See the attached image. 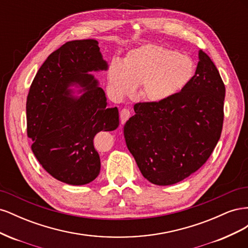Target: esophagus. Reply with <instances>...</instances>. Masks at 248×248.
<instances>
[{"label": "esophagus", "instance_id": "esophagus-1", "mask_svg": "<svg viewBox=\"0 0 248 248\" xmlns=\"http://www.w3.org/2000/svg\"><path fill=\"white\" fill-rule=\"evenodd\" d=\"M129 117H130V110L128 108H123L121 111H120V120H121L122 125L129 119Z\"/></svg>", "mask_w": 248, "mask_h": 248}]
</instances>
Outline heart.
Instances as JSON below:
<instances>
[{
	"label": "heart",
	"mask_w": 248,
	"mask_h": 248,
	"mask_svg": "<svg viewBox=\"0 0 248 248\" xmlns=\"http://www.w3.org/2000/svg\"><path fill=\"white\" fill-rule=\"evenodd\" d=\"M194 74L190 57L149 43L130 50L123 61H111L108 78L117 97L131 95L140 86L142 99L162 102L183 91Z\"/></svg>",
	"instance_id": "heart-1"
}]
</instances>
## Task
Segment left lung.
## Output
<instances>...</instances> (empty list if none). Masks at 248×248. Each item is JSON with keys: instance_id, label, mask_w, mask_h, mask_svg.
I'll return each mask as SVG.
<instances>
[{"instance_id": "1", "label": "left lung", "mask_w": 248, "mask_h": 248, "mask_svg": "<svg viewBox=\"0 0 248 248\" xmlns=\"http://www.w3.org/2000/svg\"><path fill=\"white\" fill-rule=\"evenodd\" d=\"M196 74L162 102L134 104L124 125L127 148L149 182L171 185L197 171L220 139L226 88L216 66L199 51Z\"/></svg>"}]
</instances>
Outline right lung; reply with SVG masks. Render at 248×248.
I'll list each match as a JSON object with an SVG mask.
<instances>
[{"instance_id":"add662e5","label":"right lung","mask_w":248,"mask_h":248,"mask_svg":"<svg viewBox=\"0 0 248 248\" xmlns=\"http://www.w3.org/2000/svg\"><path fill=\"white\" fill-rule=\"evenodd\" d=\"M108 70L98 41H68L47 57L27 98V133L37 160L59 181L92 182L100 171L94 148L99 131L119 126V110L108 108L106 93L91 71ZM79 88V96L70 87Z\"/></svg>"}]
</instances>
